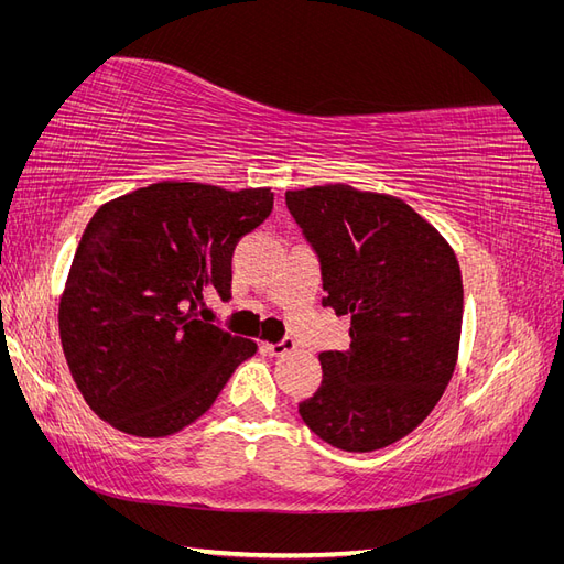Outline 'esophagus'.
Masks as SVG:
<instances>
[{
	"label": "esophagus",
	"instance_id": "esophagus-1",
	"mask_svg": "<svg viewBox=\"0 0 564 564\" xmlns=\"http://www.w3.org/2000/svg\"><path fill=\"white\" fill-rule=\"evenodd\" d=\"M263 350H265L268 355H272V357H282V355H286V352L296 350V340L286 336V338L278 340V344H263Z\"/></svg>",
	"mask_w": 564,
	"mask_h": 564
}]
</instances>
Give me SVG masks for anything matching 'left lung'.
<instances>
[{"instance_id":"left-lung-1","label":"left lung","mask_w":564,"mask_h":564,"mask_svg":"<svg viewBox=\"0 0 564 564\" xmlns=\"http://www.w3.org/2000/svg\"><path fill=\"white\" fill-rule=\"evenodd\" d=\"M315 249L350 348L324 350L322 386L299 404L336 449L373 452L412 433L445 392L458 357L464 282L456 253L406 202L350 185L286 193Z\"/></svg>"}]
</instances>
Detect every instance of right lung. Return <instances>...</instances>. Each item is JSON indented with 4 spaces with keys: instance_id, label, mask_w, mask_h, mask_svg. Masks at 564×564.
Returning <instances> with one entry per match:
<instances>
[{
    "instance_id": "1",
    "label": "right lung",
    "mask_w": 564,
    "mask_h": 564,
    "mask_svg": "<svg viewBox=\"0 0 564 564\" xmlns=\"http://www.w3.org/2000/svg\"><path fill=\"white\" fill-rule=\"evenodd\" d=\"M270 187L162 181L100 207L58 308L79 392L112 429L166 437L216 402L256 344L197 317L230 299L232 251L272 212Z\"/></svg>"
}]
</instances>
